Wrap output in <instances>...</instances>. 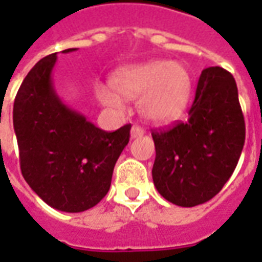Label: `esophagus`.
<instances>
[{"instance_id": "esophagus-1", "label": "esophagus", "mask_w": 262, "mask_h": 262, "mask_svg": "<svg viewBox=\"0 0 262 262\" xmlns=\"http://www.w3.org/2000/svg\"><path fill=\"white\" fill-rule=\"evenodd\" d=\"M144 135V130H143L140 126H133L130 130V137L132 139H137V137H142Z\"/></svg>"}]
</instances>
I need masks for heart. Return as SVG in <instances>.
<instances>
[{
	"label": "heart",
	"instance_id": "heart-1",
	"mask_svg": "<svg viewBox=\"0 0 262 262\" xmlns=\"http://www.w3.org/2000/svg\"><path fill=\"white\" fill-rule=\"evenodd\" d=\"M192 92V74L180 61L154 60L129 66L111 75V85L97 84L94 94L103 108L122 112L125 99H139V112L154 123L177 120L187 109Z\"/></svg>",
	"mask_w": 262,
	"mask_h": 262
}]
</instances>
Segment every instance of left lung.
Returning a JSON list of instances; mask_svg holds the SVG:
<instances>
[{"label":"left lung","mask_w":262,"mask_h":262,"mask_svg":"<svg viewBox=\"0 0 262 262\" xmlns=\"http://www.w3.org/2000/svg\"><path fill=\"white\" fill-rule=\"evenodd\" d=\"M151 136L160 195L182 208L208 202L233 174L246 139L233 75L222 67L203 70L187 122Z\"/></svg>","instance_id":"obj_1"}]
</instances>
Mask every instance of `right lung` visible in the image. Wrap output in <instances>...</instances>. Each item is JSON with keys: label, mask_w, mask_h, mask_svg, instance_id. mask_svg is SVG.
<instances>
[{"label": "right lung", "mask_w": 262, "mask_h": 262, "mask_svg": "<svg viewBox=\"0 0 262 262\" xmlns=\"http://www.w3.org/2000/svg\"><path fill=\"white\" fill-rule=\"evenodd\" d=\"M56 61L57 53L49 54L25 77L14 102V130L28 185L49 206L78 213L108 193L132 126L105 132L67 106L54 88Z\"/></svg>", "instance_id": "obj_1"}]
</instances>
